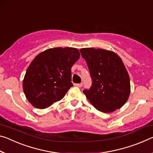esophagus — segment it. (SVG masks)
<instances>
[{"instance_id": "obj_1", "label": "esophagus", "mask_w": 153, "mask_h": 153, "mask_svg": "<svg viewBox=\"0 0 153 153\" xmlns=\"http://www.w3.org/2000/svg\"><path fill=\"white\" fill-rule=\"evenodd\" d=\"M82 85H83V84H82V83H80V84H75V86L79 87V88H80V87H82Z\"/></svg>"}]
</instances>
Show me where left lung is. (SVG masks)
Returning <instances> with one entry per match:
<instances>
[{"label":"left lung","instance_id":"1","mask_svg":"<svg viewBox=\"0 0 153 153\" xmlns=\"http://www.w3.org/2000/svg\"><path fill=\"white\" fill-rule=\"evenodd\" d=\"M88 65L92 86L84 90L94 108L104 113L120 109L130 94L129 74L120 58L111 51L93 48L79 50Z\"/></svg>","mask_w":153,"mask_h":153}]
</instances>
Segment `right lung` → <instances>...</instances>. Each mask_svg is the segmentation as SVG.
Segmentation results:
<instances>
[{"mask_svg":"<svg viewBox=\"0 0 153 153\" xmlns=\"http://www.w3.org/2000/svg\"><path fill=\"white\" fill-rule=\"evenodd\" d=\"M74 48H54L41 52L29 65L23 80L26 99L45 109L64 97L73 84L71 67L79 59Z\"/></svg>","mask_w":153,"mask_h":153,"instance_id":"right-lung-1","label":"right lung"}]
</instances>
